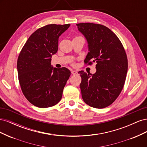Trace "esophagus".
Returning <instances> with one entry per match:
<instances>
[{
  "label": "esophagus",
  "mask_w": 147,
  "mask_h": 147,
  "mask_svg": "<svg viewBox=\"0 0 147 147\" xmlns=\"http://www.w3.org/2000/svg\"><path fill=\"white\" fill-rule=\"evenodd\" d=\"M71 73H72V74H73V75H75V74H77V72L76 70H71Z\"/></svg>",
  "instance_id": "34e87169"
}]
</instances>
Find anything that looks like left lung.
Returning a JSON list of instances; mask_svg holds the SVG:
<instances>
[{"label": "left lung", "instance_id": "obj_1", "mask_svg": "<svg viewBox=\"0 0 147 147\" xmlns=\"http://www.w3.org/2000/svg\"><path fill=\"white\" fill-rule=\"evenodd\" d=\"M87 39L89 52L84 64L96 63V72L80 74L82 98L86 104L103 109L112 104L121 93L127 72V57L123 44L106 26L91 23L77 24Z\"/></svg>", "mask_w": 147, "mask_h": 147}]
</instances>
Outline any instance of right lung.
<instances>
[{
  "instance_id": "add662e5",
  "label": "right lung",
  "mask_w": 147,
  "mask_h": 147,
  "mask_svg": "<svg viewBox=\"0 0 147 147\" xmlns=\"http://www.w3.org/2000/svg\"><path fill=\"white\" fill-rule=\"evenodd\" d=\"M70 24H48L30 35L18 56L17 69L21 91L28 100L47 108L61 100L70 75L65 67L53 68L51 55L58 50V38Z\"/></svg>"
}]
</instances>
